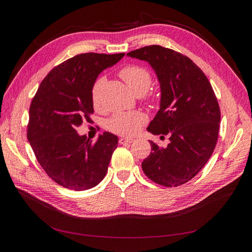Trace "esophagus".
Listing matches in <instances>:
<instances>
[{
  "label": "esophagus",
  "instance_id": "34e87169",
  "mask_svg": "<svg viewBox=\"0 0 252 252\" xmlns=\"http://www.w3.org/2000/svg\"><path fill=\"white\" fill-rule=\"evenodd\" d=\"M132 142H134L133 139H131V138H126V136H123V138H120V139H119V143H120V144H130V143H132Z\"/></svg>",
  "mask_w": 252,
  "mask_h": 252
}]
</instances>
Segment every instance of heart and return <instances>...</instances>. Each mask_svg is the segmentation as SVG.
<instances>
[{
  "label": "heart",
  "mask_w": 252,
  "mask_h": 252,
  "mask_svg": "<svg viewBox=\"0 0 252 252\" xmlns=\"http://www.w3.org/2000/svg\"><path fill=\"white\" fill-rule=\"evenodd\" d=\"M119 74L135 94H143L148 102L155 101L154 95L147 93L152 83L151 73L147 68L140 65H127L122 68ZM104 82L105 79L103 77H98L91 88V100L94 107H98L100 105V90ZM146 122L147 116L142 111L118 112L107 121V128L117 134L132 135L138 132L141 126Z\"/></svg>",
  "instance_id": "heart-1"
}]
</instances>
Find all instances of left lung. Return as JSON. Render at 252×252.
<instances>
[{"mask_svg": "<svg viewBox=\"0 0 252 252\" xmlns=\"http://www.w3.org/2000/svg\"><path fill=\"white\" fill-rule=\"evenodd\" d=\"M156 70L161 84V108L147 130L168 136L159 147L149 141L151 154L144 159V173L157 184L177 187L194 178L216 148L220 111L209 80L193 61L159 45L128 52Z\"/></svg>", "mask_w": 252, "mask_h": 252, "instance_id": "left-lung-1", "label": "left lung"}]
</instances>
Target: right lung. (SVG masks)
<instances>
[{
  "instance_id": "1",
  "label": "right lung",
  "mask_w": 252,
  "mask_h": 252,
  "mask_svg": "<svg viewBox=\"0 0 252 252\" xmlns=\"http://www.w3.org/2000/svg\"><path fill=\"white\" fill-rule=\"evenodd\" d=\"M124 56L81 53L51 69L37 88L29 108L27 139L42 168L61 186L86 190L107 172L118 136L105 131L94 143L79 135L77 127L91 121V88L97 75Z\"/></svg>"
}]
</instances>
